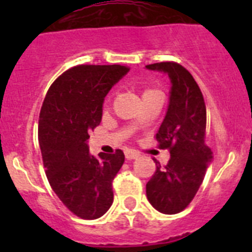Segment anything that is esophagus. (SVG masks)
Here are the masks:
<instances>
[{"label": "esophagus", "instance_id": "esophagus-1", "mask_svg": "<svg viewBox=\"0 0 252 252\" xmlns=\"http://www.w3.org/2000/svg\"><path fill=\"white\" fill-rule=\"evenodd\" d=\"M125 157H126V159H128V160H133V159H137V158H139V154H137L136 151L130 150V149H126V150H125Z\"/></svg>", "mask_w": 252, "mask_h": 252}]
</instances>
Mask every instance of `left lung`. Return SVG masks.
<instances>
[{"label": "left lung", "instance_id": "8db88e82", "mask_svg": "<svg viewBox=\"0 0 252 252\" xmlns=\"http://www.w3.org/2000/svg\"><path fill=\"white\" fill-rule=\"evenodd\" d=\"M149 70L165 73L170 79L169 104L157 133L160 148L170 150V159L146 184V197L154 208L175 215L188 206L204 179L213 153L204 141L207 112L197 82L182 65L171 62L149 64Z\"/></svg>", "mask_w": 252, "mask_h": 252}]
</instances>
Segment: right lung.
Here are the masks:
<instances>
[{
	"mask_svg": "<svg viewBox=\"0 0 252 252\" xmlns=\"http://www.w3.org/2000/svg\"><path fill=\"white\" fill-rule=\"evenodd\" d=\"M128 73L124 65H77L49 88L40 111L39 144L55 194L78 217L95 220L113 202L112 180L125 155L90 153V132L102 120L104 97Z\"/></svg>",
	"mask_w": 252,
	"mask_h": 252,
	"instance_id": "1",
	"label": "right lung"
}]
</instances>
